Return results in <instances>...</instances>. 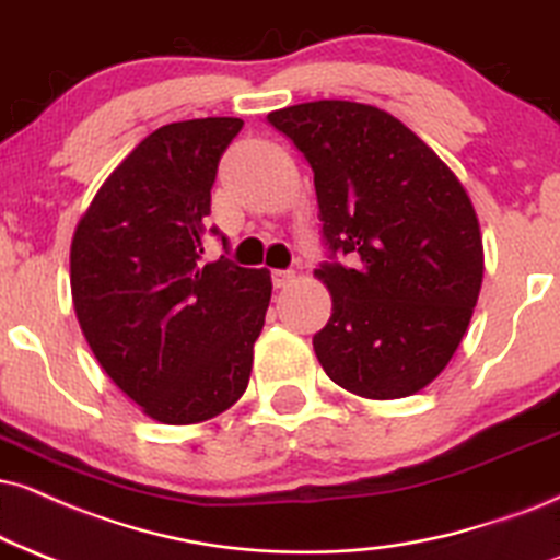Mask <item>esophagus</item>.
<instances>
[{"mask_svg":"<svg viewBox=\"0 0 560 560\" xmlns=\"http://www.w3.org/2000/svg\"><path fill=\"white\" fill-rule=\"evenodd\" d=\"M295 280L291 269H272V285L275 288H288Z\"/></svg>","mask_w":560,"mask_h":560,"instance_id":"34e87169","label":"esophagus"}]
</instances>
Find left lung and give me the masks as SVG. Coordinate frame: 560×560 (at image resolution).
Segmentation results:
<instances>
[{"label":"left lung","mask_w":560,"mask_h":560,"mask_svg":"<svg viewBox=\"0 0 560 560\" xmlns=\"http://www.w3.org/2000/svg\"><path fill=\"white\" fill-rule=\"evenodd\" d=\"M267 121L314 171L327 252L314 275L332 295L314 335L322 369L369 399L416 395L452 361L478 303L482 241L465 186L376 106L314 101Z\"/></svg>","instance_id":"8db88e82"}]
</instances>
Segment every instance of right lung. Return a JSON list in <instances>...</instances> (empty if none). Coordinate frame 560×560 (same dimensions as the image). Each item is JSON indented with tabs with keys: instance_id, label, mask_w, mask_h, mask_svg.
<instances>
[{
	"instance_id": "right-lung-1",
	"label": "right lung",
	"mask_w": 560,
	"mask_h": 560,
	"mask_svg": "<svg viewBox=\"0 0 560 560\" xmlns=\"http://www.w3.org/2000/svg\"><path fill=\"white\" fill-rule=\"evenodd\" d=\"M244 121L165 124L106 178L72 238V301L112 382L161 423L220 416L246 392L267 269L202 259L218 163Z\"/></svg>"
}]
</instances>
